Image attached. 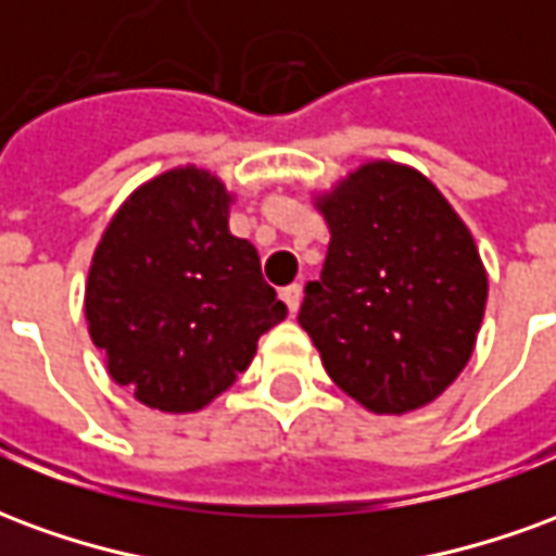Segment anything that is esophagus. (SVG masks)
Returning <instances> with one entry per match:
<instances>
[{
	"label": "esophagus",
	"instance_id": "obj_1",
	"mask_svg": "<svg viewBox=\"0 0 556 556\" xmlns=\"http://www.w3.org/2000/svg\"><path fill=\"white\" fill-rule=\"evenodd\" d=\"M279 298L286 301V306H289V313L294 315L298 309H301V298H303V289L294 282V286H286V289L279 291Z\"/></svg>",
	"mask_w": 556,
	"mask_h": 556
}]
</instances>
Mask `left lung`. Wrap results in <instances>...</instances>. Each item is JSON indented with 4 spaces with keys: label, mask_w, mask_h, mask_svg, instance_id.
I'll return each instance as SVG.
<instances>
[{
    "label": "left lung",
    "mask_w": 556,
    "mask_h": 556,
    "mask_svg": "<svg viewBox=\"0 0 556 556\" xmlns=\"http://www.w3.org/2000/svg\"><path fill=\"white\" fill-rule=\"evenodd\" d=\"M330 247L298 321L372 414L429 405L465 369L489 298L473 235L422 172L372 160L315 195Z\"/></svg>",
    "instance_id": "1"
}]
</instances>
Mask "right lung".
I'll return each instance as SVG.
<instances>
[{"mask_svg": "<svg viewBox=\"0 0 556 556\" xmlns=\"http://www.w3.org/2000/svg\"><path fill=\"white\" fill-rule=\"evenodd\" d=\"M231 202L193 163L160 172L122 202L91 255L89 337L110 378L148 408L211 405L289 315L253 243L229 231Z\"/></svg>", "mask_w": 556, "mask_h": 556, "instance_id": "obj_1", "label": "right lung"}]
</instances>
